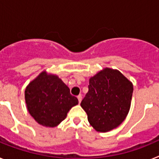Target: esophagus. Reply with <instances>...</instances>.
<instances>
[{"mask_svg": "<svg viewBox=\"0 0 159 159\" xmlns=\"http://www.w3.org/2000/svg\"><path fill=\"white\" fill-rule=\"evenodd\" d=\"M77 99H78V100H79V103H80L81 100H82V95H78V96H77Z\"/></svg>", "mask_w": 159, "mask_h": 159, "instance_id": "esophagus-1", "label": "esophagus"}]
</instances>
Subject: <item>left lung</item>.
<instances>
[{"mask_svg":"<svg viewBox=\"0 0 159 159\" xmlns=\"http://www.w3.org/2000/svg\"><path fill=\"white\" fill-rule=\"evenodd\" d=\"M133 85L120 71L105 68L89 80L81 101L93 128L107 132L121 124L130 110Z\"/></svg>","mask_w":159,"mask_h":159,"instance_id":"left-lung-1","label":"left lung"}]
</instances>
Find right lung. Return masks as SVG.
Listing matches in <instances>:
<instances>
[{
  "mask_svg": "<svg viewBox=\"0 0 159 159\" xmlns=\"http://www.w3.org/2000/svg\"><path fill=\"white\" fill-rule=\"evenodd\" d=\"M25 95L31 116L39 124L48 127L61 123L68 111L79 102L58 76L48 75L45 71L29 84Z\"/></svg>",
  "mask_w": 159,
  "mask_h": 159,
  "instance_id": "obj_1",
  "label": "right lung"
}]
</instances>
